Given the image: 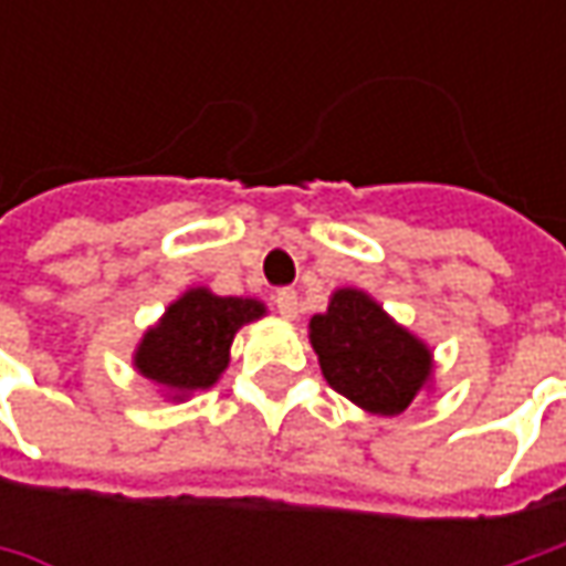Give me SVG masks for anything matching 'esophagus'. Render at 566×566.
Instances as JSON below:
<instances>
[{"mask_svg": "<svg viewBox=\"0 0 566 566\" xmlns=\"http://www.w3.org/2000/svg\"><path fill=\"white\" fill-rule=\"evenodd\" d=\"M273 305H276V312L286 321H293L298 315V293L295 290H280V293L273 295Z\"/></svg>", "mask_w": 566, "mask_h": 566, "instance_id": "34e87169", "label": "esophagus"}]
</instances>
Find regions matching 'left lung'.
<instances>
[{"label":"left lung","mask_w":566,"mask_h":566,"mask_svg":"<svg viewBox=\"0 0 566 566\" xmlns=\"http://www.w3.org/2000/svg\"><path fill=\"white\" fill-rule=\"evenodd\" d=\"M308 337L327 384L375 416H400L431 380V349L361 290H337Z\"/></svg>","instance_id":"obj_1"}]
</instances>
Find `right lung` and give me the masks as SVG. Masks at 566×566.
<instances>
[{
	"label": "right lung",
	"instance_id": "obj_1",
	"mask_svg": "<svg viewBox=\"0 0 566 566\" xmlns=\"http://www.w3.org/2000/svg\"><path fill=\"white\" fill-rule=\"evenodd\" d=\"M264 302L242 295H213L205 286L182 293L147 331L135 349V368L164 387L169 400H186L213 387L229 365L239 327L264 317Z\"/></svg>",
	"mask_w": 566,
	"mask_h": 566
}]
</instances>
